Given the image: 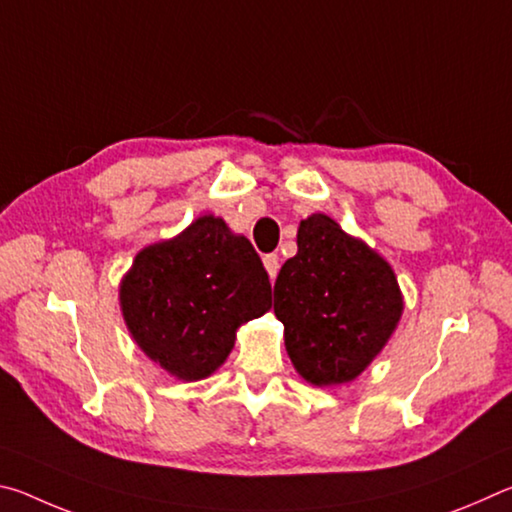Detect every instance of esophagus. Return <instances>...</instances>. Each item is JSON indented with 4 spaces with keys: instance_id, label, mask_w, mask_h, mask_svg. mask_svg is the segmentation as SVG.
I'll list each match as a JSON object with an SVG mask.
<instances>
[{
    "instance_id": "34e87169",
    "label": "esophagus",
    "mask_w": 512,
    "mask_h": 512,
    "mask_svg": "<svg viewBox=\"0 0 512 512\" xmlns=\"http://www.w3.org/2000/svg\"><path fill=\"white\" fill-rule=\"evenodd\" d=\"M264 268H266L268 277H271V280H275L277 271H280V257H277L275 253H271V255H264Z\"/></svg>"
}]
</instances>
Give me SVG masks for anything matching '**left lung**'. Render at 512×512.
I'll return each instance as SVG.
<instances>
[{
	"mask_svg": "<svg viewBox=\"0 0 512 512\" xmlns=\"http://www.w3.org/2000/svg\"><path fill=\"white\" fill-rule=\"evenodd\" d=\"M273 296L293 368L314 386L357 379L404 309L391 264L327 214L300 221L298 253L280 268Z\"/></svg>",
	"mask_w": 512,
	"mask_h": 512,
	"instance_id": "8db88e82",
	"label": "left lung"
}]
</instances>
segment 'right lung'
Returning a JSON list of instances; mask_svg holds the SVG:
<instances>
[{
    "label": "right lung",
    "mask_w": 512,
    "mask_h": 512,
    "mask_svg": "<svg viewBox=\"0 0 512 512\" xmlns=\"http://www.w3.org/2000/svg\"><path fill=\"white\" fill-rule=\"evenodd\" d=\"M135 343L176 379L198 381L228 359L237 329L271 309L255 248L212 214L140 250L119 284Z\"/></svg>",
    "instance_id": "add662e5"
}]
</instances>
